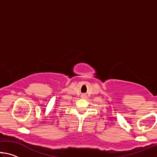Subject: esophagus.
Wrapping results in <instances>:
<instances>
[{"label":"esophagus","instance_id":"1","mask_svg":"<svg viewBox=\"0 0 157 157\" xmlns=\"http://www.w3.org/2000/svg\"><path fill=\"white\" fill-rule=\"evenodd\" d=\"M86 97V95H84V94H82V98H85Z\"/></svg>","mask_w":157,"mask_h":157}]
</instances>
